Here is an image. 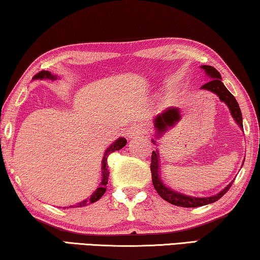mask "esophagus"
<instances>
[{"label":"esophagus","instance_id":"obj_1","mask_svg":"<svg viewBox=\"0 0 260 260\" xmlns=\"http://www.w3.org/2000/svg\"><path fill=\"white\" fill-rule=\"evenodd\" d=\"M147 132V127L143 125H133L128 131V137L133 138V137H138L140 134H145Z\"/></svg>","mask_w":260,"mask_h":260}]
</instances>
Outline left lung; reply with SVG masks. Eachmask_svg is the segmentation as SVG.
Instances as JSON below:
<instances>
[{
    "label": "left lung",
    "mask_w": 260,
    "mask_h": 260,
    "mask_svg": "<svg viewBox=\"0 0 260 260\" xmlns=\"http://www.w3.org/2000/svg\"><path fill=\"white\" fill-rule=\"evenodd\" d=\"M202 69L205 71V73L210 77V80L208 83L202 85L204 90L214 92L215 94L219 96V99L224 102L230 108L232 118H235V121L238 123L239 126L243 128V119H242V112L237 100L235 99V96L228 91V88L224 86L222 83V77L220 73L217 71L215 68L209 67V65H203ZM180 119V113L177 108H169L166 112H164L161 115L155 119V127L158 133L167 129V126H173L177 120ZM155 143V141H153ZM150 172H152V181L155 190L157 191L165 201H167L170 204L177 205V207H183V208H196V207H202L205 204L214 203L216 201H218L224 193L229 190L230 187L234 182H231L229 185H226L222 191L217 193V195L210 196V197H191V196H185L183 193H179L176 191L172 190L166 187L160 180V175H158V150H153L152 153V162H150Z\"/></svg>",
    "instance_id": "1"
}]
</instances>
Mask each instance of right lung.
Segmentation results:
<instances>
[{"label": "right lung", "instance_id": "obj_1", "mask_svg": "<svg viewBox=\"0 0 260 260\" xmlns=\"http://www.w3.org/2000/svg\"><path fill=\"white\" fill-rule=\"evenodd\" d=\"M44 78H45V79H46V78H49V79H56V77L52 76L51 73H50L49 71H44V70H43V71H40V72L37 73V75L34 76V79H44ZM126 143H127V140H126L125 138H119L117 141L113 142L110 147H108L107 150H106V153L104 154L103 165H102V166H103V168H102V170H103V181H102V183H100L99 188H96V190L92 193L90 199L85 200V201H83V202H80V203L76 204V205H72V207H70V208L84 207V205L90 204V203H94V202H96V201H98V200L102 199V196H103L104 193H105V191H106L107 182H108V176H110V169H108V166H107V157H108V155H110L111 153L115 152V150L121 149L122 147L126 145Z\"/></svg>", "mask_w": 260, "mask_h": 260}]
</instances>
